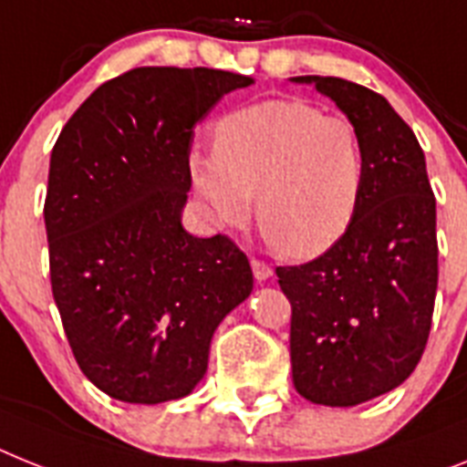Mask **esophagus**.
<instances>
[{"label":"esophagus","instance_id":"1","mask_svg":"<svg viewBox=\"0 0 467 467\" xmlns=\"http://www.w3.org/2000/svg\"><path fill=\"white\" fill-rule=\"evenodd\" d=\"M252 270H254V277H256L258 282H265L270 275H273V268H270L265 261H261V258H252Z\"/></svg>","mask_w":467,"mask_h":467}]
</instances>
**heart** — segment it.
<instances>
[{
    "label": "heart",
    "instance_id": "1",
    "mask_svg": "<svg viewBox=\"0 0 467 467\" xmlns=\"http://www.w3.org/2000/svg\"><path fill=\"white\" fill-rule=\"evenodd\" d=\"M187 168L221 225H242L256 194L265 237L289 258H316L339 244L366 187L358 128L301 99L227 113L213 128V151L194 149Z\"/></svg>",
    "mask_w": 467,
    "mask_h": 467
}]
</instances>
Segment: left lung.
<instances>
[{
  "label": "left lung",
  "instance_id": "1",
  "mask_svg": "<svg viewBox=\"0 0 467 467\" xmlns=\"http://www.w3.org/2000/svg\"><path fill=\"white\" fill-rule=\"evenodd\" d=\"M358 128L366 187L342 242L277 265L292 304L289 358L301 397L356 406L399 387L425 351L437 296V202L425 154L389 101L342 78L301 76Z\"/></svg>",
  "mask_w": 467,
  "mask_h": 467
}]
</instances>
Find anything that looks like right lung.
Wrapping results in <instances>:
<instances>
[{"mask_svg": "<svg viewBox=\"0 0 467 467\" xmlns=\"http://www.w3.org/2000/svg\"><path fill=\"white\" fill-rule=\"evenodd\" d=\"M252 78L144 66L107 80L64 125L49 161V275L85 378L128 403L187 397L215 327L252 294L227 234L180 223L194 125Z\"/></svg>", "mask_w": 467, "mask_h": 467, "instance_id": "add662e5", "label": "right lung"}]
</instances>
